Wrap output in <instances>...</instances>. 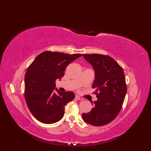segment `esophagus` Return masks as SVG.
Instances as JSON below:
<instances>
[{
	"mask_svg": "<svg viewBox=\"0 0 151 151\" xmlns=\"http://www.w3.org/2000/svg\"><path fill=\"white\" fill-rule=\"evenodd\" d=\"M76 99H77V100H80V101H82V100H83V98H81L80 96H76Z\"/></svg>",
	"mask_w": 151,
	"mask_h": 151,
	"instance_id": "34e87169",
	"label": "esophagus"
}]
</instances>
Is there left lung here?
Wrapping results in <instances>:
<instances>
[{
  "label": "left lung",
  "mask_w": 151,
  "mask_h": 151,
  "mask_svg": "<svg viewBox=\"0 0 151 151\" xmlns=\"http://www.w3.org/2000/svg\"><path fill=\"white\" fill-rule=\"evenodd\" d=\"M95 71L92 88L98 100L91 101L92 110L82 115L83 120L94 126H103L112 122L122 108L127 93L125 77L122 67L108 55L83 54Z\"/></svg>",
  "instance_id": "left-lung-1"
}]
</instances>
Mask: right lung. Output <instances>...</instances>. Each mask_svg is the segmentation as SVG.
Listing matches in <instances>:
<instances>
[{
  "label": "right lung",
  "mask_w": 151,
  "mask_h": 151,
  "mask_svg": "<svg viewBox=\"0 0 151 151\" xmlns=\"http://www.w3.org/2000/svg\"><path fill=\"white\" fill-rule=\"evenodd\" d=\"M81 54H67L45 51L35 58L26 70L24 77V97L29 111L40 122L51 124L60 120L65 105L75 98L71 91L57 93L55 81L61 79L70 62Z\"/></svg>",
  "instance_id": "1"
}]
</instances>
